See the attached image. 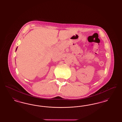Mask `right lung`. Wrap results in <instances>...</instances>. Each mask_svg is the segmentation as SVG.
<instances>
[{
  "instance_id": "obj_1",
  "label": "right lung",
  "mask_w": 122,
  "mask_h": 122,
  "mask_svg": "<svg viewBox=\"0 0 122 122\" xmlns=\"http://www.w3.org/2000/svg\"><path fill=\"white\" fill-rule=\"evenodd\" d=\"M17 48H16V51L17 50Z\"/></svg>"
}]
</instances>
